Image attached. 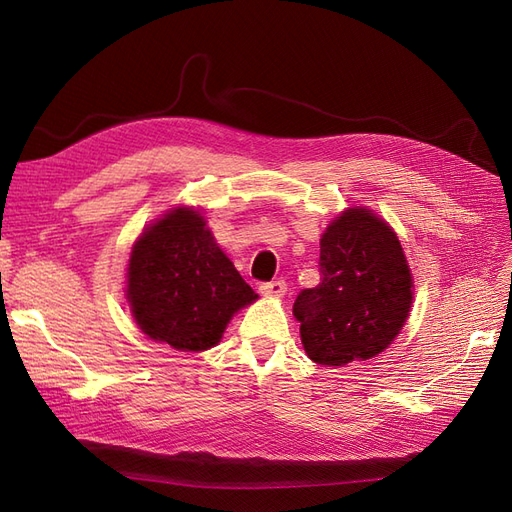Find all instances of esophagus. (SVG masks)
Masks as SVG:
<instances>
[{"mask_svg":"<svg viewBox=\"0 0 512 512\" xmlns=\"http://www.w3.org/2000/svg\"><path fill=\"white\" fill-rule=\"evenodd\" d=\"M260 294L269 299H280L286 294V282L277 280V282H269V284H260Z\"/></svg>","mask_w":512,"mask_h":512,"instance_id":"obj_1","label":"esophagus"}]
</instances>
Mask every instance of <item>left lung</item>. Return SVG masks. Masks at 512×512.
Here are the masks:
<instances>
[{"label": "left lung", "mask_w": 512, "mask_h": 512, "mask_svg": "<svg viewBox=\"0 0 512 512\" xmlns=\"http://www.w3.org/2000/svg\"><path fill=\"white\" fill-rule=\"evenodd\" d=\"M320 273V284L292 305L309 359L346 367L389 348L414 301L412 271L389 222L367 207L339 213L322 232Z\"/></svg>", "instance_id": "8db88e82"}]
</instances>
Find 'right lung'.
<instances>
[{
  "instance_id": "add662e5",
  "label": "right lung",
  "mask_w": 512,
  "mask_h": 512,
  "mask_svg": "<svg viewBox=\"0 0 512 512\" xmlns=\"http://www.w3.org/2000/svg\"><path fill=\"white\" fill-rule=\"evenodd\" d=\"M126 284L138 329L181 352L220 344L232 316L258 299L194 207L170 209L141 232Z\"/></svg>"
}]
</instances>
